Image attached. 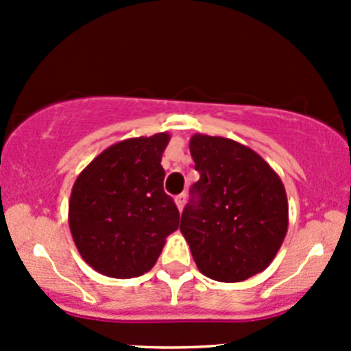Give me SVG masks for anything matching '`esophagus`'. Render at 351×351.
Returning <instances> with one entry per match:
<instances>
[{
    "mask_svg": "<svg viewBox=\"0 0 351 351\" xmlns=\"http://www.w3.org/2000/svg\"><path fill=\"white\" fill-rule=\"evenodd\" d=\"M175 202H176V207H178L180 210H183V207H185V202H186V193H180V195H176Z\"/></svg>",
    "mask_w": 351,
    "mask_h": 351,
    "instance_id": "esophagus-1",
    "label": "esophagus"
}]
</instances>
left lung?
<instances>
[{"instance_id":"1","label":"left lung","mask_w":351,"mask_h":351,"mask_svg":"<svg viewBox=\"0 0 351 351\" xmlns=\"http://www.w3.org/2000/svg\"><path fill=\"white\" fill-rule=\"evenodd\" d=\"M190 153L200 180L190 189L180 231L198 270L217 282H241L271 263L287 234L284 183L260 154L197 134Z\"/></svg>"}]
</instances>
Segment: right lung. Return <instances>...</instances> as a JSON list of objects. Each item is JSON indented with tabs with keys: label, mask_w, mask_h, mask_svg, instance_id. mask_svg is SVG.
<instances>
[{
	"label": "right lung",
	"mask_w": 351,
	"mask_h": 351,
	"mask_svg": "<svg viewBox=\"0 0 351 351\" xmlns=\"http://www.w3.org/2000/svg\"><path fill=\"white\" fill-rule=\"evenodd\" d=\"M161 132L117 143L98 154L74 182L69 228L83 260L100 274L132 278L154 267L180 212L165 192Z\"/></svg>",
	"instance_id": "add662e5"
}]
</instances>
